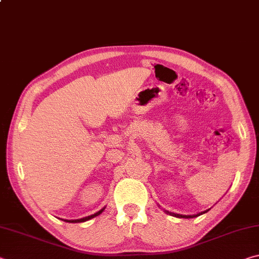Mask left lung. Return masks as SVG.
Returning <instances> with one entry per match:
<instances>
[{"instance_id":"1","label":"left lung","mask_w":259,"mask_h":259,"mask_svg":"<svg viewBox=\"0 0 259 259\" xmlns=\"http://www.w3.org/2000/svg\"><path fill=\"white\" fill-rule=\"evenodd\" d=\"M207 211H209V209H208V210H205V211L199 212V213H196V214H193V216H185V214H178V213H171V212H169V213H170V214H172V216H175V217H179V218H194V217H198V216H200V214L205 213ZM166 212H168V211H166Z\"/></svg>"}]
</instances>
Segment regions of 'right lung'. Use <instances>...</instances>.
<instances>
[{
  "mask_svg": "<svg viewBox=\"0 0 259 259\" xmlns=\"http://www.w3.org/2000/svg\"><path fill=\"white\" fill-rule=\"evenodd\" d=\"M104 211V209H102V210H99L98 212H96V213H94V214H91V216H88V217H84V218H81V219H74V221H65V222H68V223H82V222H87V221H89V219H91V218H94V217H96V216H98V214H100Z\"/></svg>",
  "mask_w": 259,
  "mask_h": 259,
  "instance_id": "add662e5",
  "label": "right lung"
}]
</instances>
